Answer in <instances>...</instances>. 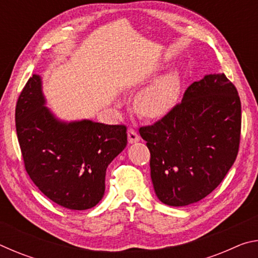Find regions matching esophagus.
<instances>
[{
  "instance_id": "obj_1",
  "label": "esophagus",
  "mask_w": 258,
  "mask_h": 258,
  "mask_svg": "<svg viewBox=\"0 0 258 258\" xmlns=\"http://www.w3.org/2000/svg\"><path fill=\"white\" fill-rule=\"evenodd\" d=\"M127 139H128V143H131V145H132V143H135V142L140 141L139 134L135 132V130H133V128H128V131H127Z\"/></svg>"
}]
</instances>
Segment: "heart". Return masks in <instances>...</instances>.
Returning <instances> with one entry per match:
<instances>
[{"label":"heart","instance_id":"obj_1","mask_svg":"<svg viewBox=\"0 0 258 258\" xmlns=\"http://www.w3.org/2000/svg\"><path fill=\"white\" fill-rule=\"evenodd\" d=\"M181 77L177 71H169L143 89L135 98V110L142 118H164L178 102Z\"/></svg>","mask_w":258,"mask_h":258}]
</instances>
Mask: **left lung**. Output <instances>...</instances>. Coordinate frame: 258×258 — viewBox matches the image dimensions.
Here are the masks:
<instances>
[{
	"label": "left lung",
	"mask_w": 258,
	"mask_h": 258,
	"mask_svg": "<svg viewBox=\"0 0 258 258\" xmlns=\"http://www.w3.org/2000/svg\"><path fill=\"white\" fill-rule=\"evenodd\" d=\"M240 130V98L224 74L192 83L167 116L140 128L160 202L186 206L211 194L237 158Z\"/></svg>",
	"instance_id": "8db88e82"
}]
</instances>
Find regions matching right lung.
Wrapping results in <instances>:
<instances>
[{"label": "right lung", "mask_w": 258, "mask_h": 258, "mask_svg": "<svg viewBox=\"0 0 258 258\" xmlns=\"http://www.w3.org/2000/svg\"><path fill=\"white\" fill-rule=\"evenodd\" d=\"M16 128L25 168L52 202L74 211L94 207L104 195L108 165L125 149L124 125L59 119L34 74L19 95Z\"/></svg>", "instance_id": "obj_1"}]
</instances>
